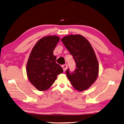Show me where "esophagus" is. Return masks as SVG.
Returning a JSON list of instances; mask_svg holds the SVG:
<instances>
[{
    "label": "esophagus",
    "instance_id": "esophagus-1",
    "mask_svg": "<svg viewBox=\"0 0 124 124\" xmlns=\"http://www.w3.org/2000/svg\"><path fill=\"white\" fill-rule=\"evenodd\" d=\"M62 69H63V71H64V72H65V71L67 70V68H68V66H67V64L63 65L62 66Z\"/></svg>",
    "mask_w": 124,
    "mask_h": 124
}]
</instances>
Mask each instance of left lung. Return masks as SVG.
<instances>
[{
    "label": "left lung",
    "mask_w": 124,
    "mask_h": 124,
    "mask_svg": "<svg viewBox=\"0 0 124 124\" xmlns=\"http://www.w3.org/2000/svg\"><path fill=\"white\" fill-rule=\"evenodd\" d=\"M62 41L76 63L73 72L67 70V78L78 91L87 89L97 80L99 72L98 62L91 44L81 35L65 36Z\"/></svg>",
    "instance_id": "obj_1"
}]
</instances>
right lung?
Wrapping results in <instances>:
<instances>
[{"mask_svg":"<svg viewBox=\"0 0 124 124\" xmlns=\"http://www.w3.org/2000/svg\"><path fill=\"white\" fill-rule=\"evenodd\" d=\"M60 38L56 36L43 37L33 46L26 65V72L30 82L40 91L49 88L57 76L63 72L56 62L53 51Z\"/></svg>","mask_w":124,"mask_h":124,"instance_id":"obj_1","label":"right lung"}]
</instances>
